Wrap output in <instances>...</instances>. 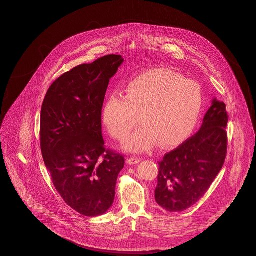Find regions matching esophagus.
I'll return each instance as SVG.
<instances>
[{
  "instance_id": "1",
  "label": "esophagus",
  "mask_w": 256,
  "mask_h": 256,
  "mask_svg": "<svg viewBox=\"0 0 256 256\" xmlns=\"http://www.w3.org/2000/svg\"><path fill=\"white\" fill-rule=\"evenodd\" d=\"M140 162V158H136V157H130L128 159V163L130 165H134V164H138Z\"/></svg>"
}]
</instances>
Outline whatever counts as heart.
<instances>
[{"label": "heart", "mask_w": 256, "mask_h": 256, "mask_svg": "<svg viewBox=\"0 0 256 256\" xmlns=\"http://www.w3.org/2000/svg\"><path fill=\"white\" fill-rule=\"evenodd\" d=\"M126 96L112 94L105 100L101 118L110 136L124 140L138 124L142 126L126 140L132 153L175 147L196 130L204 105L198 83L166 68H154L134 77L124 87Z\"/></svg>", "instance_id": "1"}]
</instances>
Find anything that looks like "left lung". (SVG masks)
I'll list each match as a JSON object with an SVG mask.
<instances>
[{
	"label": "left lung",
	"instance_id": "left-lung-1",
	"mask_svg": "<svg viewBox=\"0 0 256 256\" xmlns=\"http://www.w3.org/2000/svg\"><path fill=\"white\" fill-rule=\"evenodd\" d=\"M228 118L225 103L214 98L198 134L159 162L155 198L160 206L182 212L204 196L226 159Z\"/></svg>",
	"mask_w": 256,
	"mask_h": 256
}]
</instances>
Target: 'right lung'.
Listing matches in <instances>:
<instances>
[{"label": "right lung", "mask_w": 256, "mask_h": 256, "mask_svg": "<svg viewBox=\"0 0 256 256\" xmlns=\"http://www.w3.org/2000/svg\"><path fill=\"white\" fill-rule=\"evenodd\" d=\"M124 62L108 54L58 78L44 97L40 148L52 184L81 214H103L114 204L124 157L104 147L101 112L110 80Z\"/></svg>", "instance_id": "add662e5"}]
</instances>
